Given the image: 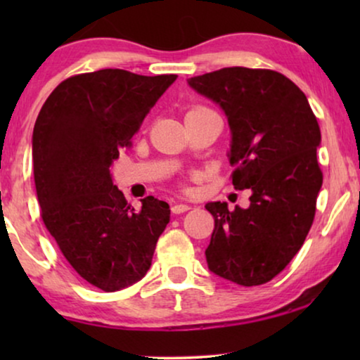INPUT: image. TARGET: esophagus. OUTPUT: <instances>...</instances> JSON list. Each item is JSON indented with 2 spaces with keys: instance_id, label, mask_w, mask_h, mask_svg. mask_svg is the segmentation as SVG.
<instances>
[{
  "instance_id": "obj_1",
  "label": "esophagus",
  "mask_w": 360,
  "mask_h": 360,
  "mask_svg": "<svg viewBox=\"0 0 360 360\" xmlns=\"http://www.w3.org/2000/svg\"><path fill=\"white\" fill-rule=\"evenodd\" d=\"M188 210H190V206L185 205V203H176V205L172 206V213H174V214H181V213H185V211H188Z\"/></svg>"
}]
</instances>
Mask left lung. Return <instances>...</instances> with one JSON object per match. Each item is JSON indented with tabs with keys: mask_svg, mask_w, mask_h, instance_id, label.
<instances>
[{
	"mask_svg": "<svg viewBox=\"0 0 360 360\" xmlns=\"http://www.w3.org/2000/svg\"><path fill=\"white\" fill-rule=\"evenodd\" d=\"M223 108L231 127L236 190H250L249 208L208 203L214 229L206 262L243 287L267 283L307 239L323 185L316 116L304 93L282 73L228 67L188 80Z\"/></svg>",
	"mask_w": 360,
	"mask_h": 360,
	"instance_id": "obj_1",
	"label": "left lung"
}]
</instances>
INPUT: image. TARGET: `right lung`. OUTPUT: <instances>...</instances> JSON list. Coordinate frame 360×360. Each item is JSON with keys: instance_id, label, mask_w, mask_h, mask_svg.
I'll use <instances>...</instances> for the list:
<instances>
[{"instance_id": "1", "label": "right lung", "mask_w": 360, "mask_h": 360, "mask_svg": "<svg viewBox=\"0 0 360 360\" xmlns=\"http://www.w3.org/2000/svg\"><path fill=\"white\" fill-rule=\"evenodd\" d=\"M176 75L105 68L63 80L32 132L34 181L44 224L73 270L116 292L149 270L170 206L146 196L141 211L112 185L110 167Z\"/></svg>"}]
</instances>
